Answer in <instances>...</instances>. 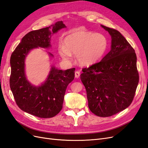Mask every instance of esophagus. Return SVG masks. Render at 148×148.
I'll return each mask as SVG.
<instances>
[{
  "label": "esophagus",
  "mask_w": 148,
  "mask_h": 148,
  "mask_svg": "<svg viewBox=\"0 0 148 148\" xmlns=\"http://www.w3.org/2000/svg\"><path fill=\"white\" fill-rule=\"evenodd\" d=\"M80 76V72H79V71H76L75 73V78H78Z\"/></svg>",
  "instance_id": "esophagus-1"
}]
</instances>
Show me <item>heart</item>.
<instances>
[{
	"mask_svg": "<svg viewBox=\"0 0 148 148\" xmlns=\"http://www.w3.org/2000/svg\"><path fill=\"white\" fill-rule=\"evenodd\" d=\"M63 44L59 49L61 57L69 60L71 53L76 54L78 63L84 66L97 62L108 48V40L105 35L84 30L72 32L64 38Z\"/></svg>",
	"mask_w": 148,
	"mask_h": 148,
	"instance_id": "1",
	"label": "heart"
}]
</instances>
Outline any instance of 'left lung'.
<instances>
[{"instance_id": "left-lung-1", "label": "left lung", "mask_w": 148, "mask_h": 148, "mask_svg": "<svg viewBox=\"0 0 148 148\" xmlns=\"http://www.w3.org/2000/svg\"><path fill=\"white\" fill-rule=\"evenodd\" d=\"M111 37V48L100 62L83 69L80 78L88 106L100 117H109L132 102L139 81L134 49L118 30L101 25Z\"/></svg>"}]
</instances>
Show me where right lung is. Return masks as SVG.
Returning a JSON list of instances; mask_svg holds the SVG:
<instances>
[{"label": "right lung", "mask_w": 148, "mask_h": 148, "mask_svg": "<svg viewBox=\"0 0 148 148\" xmlns=\"http://www.w3.org/2000/svg\"><path fill=\"white\" fill-rule=\"evenodd\" d=\"M65 27L62 21H58L49 27L29 32L10 58V86L16 103L23 111L40 118H53L62 110L66 89L75 78V69L62 70L52 67L45 82L40 86H34L25 77V58L34 48L50 47L51 34Z\"/></svg>", "instance_id": "1"}]
</instances>
